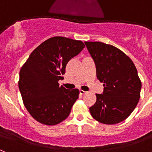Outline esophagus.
<instances>
[{
	"label": "esophagus",
	"instance_id": "esophagus-1",
	"mask_svg": "<svg viewBox=\"0 0 152 152\" xmlns=\"http://www.w3.org/2000/svg\"><path fill=\"white\" fill-rule=\"evenodd\" d=\"M80 94H82V95H83V94H87V92L84 91V90H80Z\"/></svg>",
	"mask_w": 152,
	"mask_h": 152
}]
</instances>
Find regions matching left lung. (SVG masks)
<instances>
[{
  "label": "left lung",
  "instance_id": "left-lung-1",
  "mask_svg": "<svg viewBox=\"0 0 152 152\" xmlns=\"http://www.w3.org/2000/svg\"><path fill=\"white\" fill-rule=\"evenodd\" d=\"M94 59L96 77L104 83V92L96 94L90 107L92 117L105 124H115L129 117L140 99L141 82L137 69L125 53L111 45L85 42Z\"/></svg>",
  "mask_w": 152,
  "mask_h": 152
}]
</instances>
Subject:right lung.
<instances>
[{
  "instance_id": "1",
  "label": "right lung",
  "mask_w": 152,
  "mask_h": 152,
  "mask_svg": "<svg viewBox=\"0 0 152 152\" xmlns=\"http://www.w3.org/2000/svg\"><path fill=\"white\" fill-rule=\"evenodd\" d=\"M85 48L82 41L56 36L37 47L23 65L18 87L24 105L31 117L45 125L66 120L79 98L78 89L59 86L69 61Z\"/></svg>"
}]
</instances>
